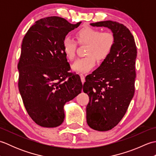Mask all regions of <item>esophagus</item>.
Returning a JSON list of instances; mask_svg holds the SVG:
<instances>
[{
  "mask_svg": "<svg viewBox=\"0 0 156 156\" xmlns=\"http://www.w3.org/2000/svg\"><path fill=\"white\" fill-rule=\"evenodd\" d=\"M80 78H81V81L82 82V84L84 83V82H85V77H84V75L83 74H80Z\"/></svg>",
  "mask_w": 156,
  "mask_h": 156,
  "instance_id": "obj_1",
  "label": "esophagus"
}]
</instances>
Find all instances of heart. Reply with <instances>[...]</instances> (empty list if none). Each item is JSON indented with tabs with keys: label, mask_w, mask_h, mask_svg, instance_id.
Wrapping results in <instances>:
<instances>
[{
	"label": "heart",
	"mask_w": 156,
	"mask_h": 156,
	"mask_svg": "<svg viewBox=\"0 0 156 156\" xmlns=\"http://www.w3.org/2000/svg\"><path fill=\"white\" fill-rule=\"evenodd\" d=\"M76 38L80 45H87L85 56L79 58L72 65L73 70L78 72L90 71L97 62L103 61L111 54L114 47L115 37L110 31L101 32L98 29L84 27L76 33ZM63 50L69 59L76 56L77 44L74 39L66 37L63 41Z\"/></svg>",
	"instance_id": "obj_1"
}]
</instances>
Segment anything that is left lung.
Wrapping results in <instances>:
<instances>
[{
	"mask_svg": "<svg viewBox=\"0 0 156 156\" xmlns=\"http://www.w3.org/2000/svg\"><path fill=\"white\" fill-rule=\"evenodd\" d=\"M110 29L115 37L111 54L86 77L83 91L89 97L87 121L99 131L111 130L124 117L135 92L137 48L129 29L118 22L90 23Z\"/></svg>",
	"mask_w": 156,
	"mask_h": 156,
	"instance_id": "1",
	"label": "left lung"
}]
</instances>
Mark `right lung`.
I'll use <instances>...</instances> for the list:
<instances>
[{
    "label": "right lung",
    "instance_id": "obj_1",
    "mask_svg": "<svg viewBox=\"0 0 156 156\" xmlns=\"http://www.w3.org/2000/svg\"><path fill=\"white\" fill-rule=\"evenodd\" d=\"M80 23L49 16L36 21L23 39L19 90L27 113L41 127L60 125L66 102L82 91L80 76L68 72L70 66L62 45L68 33Z\"/></svg>",
    "mask_w": 156,
    "mask_h": 156
}]
</instances>
